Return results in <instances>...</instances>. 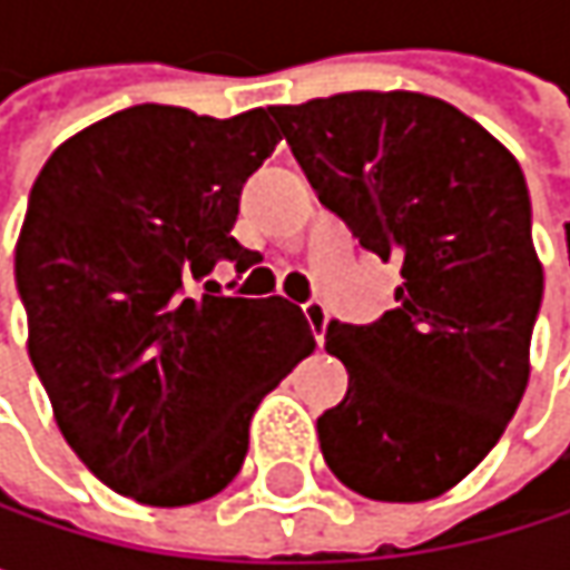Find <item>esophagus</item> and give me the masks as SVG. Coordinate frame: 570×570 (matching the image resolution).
I'll return each instance as SVG.
<instances>
[{
  "label": "esophagus",
  "mask_w": 570,
  "mask_h": 570,
  "mask_svg": "<svg viewBox=\"0 0 570 570\" xmlns=\"http://www.w3.org/2000/svg\"><path fill=\"white\" fill-rule=\"evenodd\" d=\"M303 313H306V323H309V330H313L316 343H323V333H326V323H330V309H326V303L309 299V303H303Z\"/></svg>",
  "instance_id": "esophagus-1"
}]
</instances>
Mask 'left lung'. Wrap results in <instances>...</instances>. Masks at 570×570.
<instances>
[{"label": "left lung", "mask_w": 570, "mask_h": 570, "mask_svg": "<svg viewBox=\"0 0 570 570\" xmlns=\"http://www.w3.org/2000/svg\"><path fill=\"white\" fill-rule=\"evenodd\" d=\"M271 115L320 200L402 264L396 309L326 326L350 390L316 419L323 459L366 499H435L492 452L528 386L544 274L524 174L475 118L422 91Z\"/></svg>", "instance_id": "1"}]
</instances>
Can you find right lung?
Returning <instances> with one entry per match:
<instances>
[{"label": "right lung", "mask_w": 570, "mask_h": 570, "mask_svg": "<svg viewBox=\"0 0 570 570\" xmlns=\"http://www.w3.org/2000/svg\"><path fill=\"white\" fill-rule=\"evenodd\" d=\"M281 131L264 108L207 118L135 105L58 145L16 244L29 360L71 452L141 505H194L234 482L257 402L313 353L284 296L187 289L217 261L240 187Z\"/></svg>", "instance_id": "1"}]
</instances>
